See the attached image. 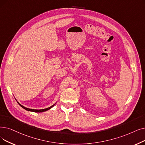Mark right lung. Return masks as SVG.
<instances>
[{
	"label": "right lung",
	"instance_id": "1",
	"mask_svg": "<svg viewBox=\"0 0 145 145\" xmlns=\"http://www.w3.org/2000/svg\"><path fill=\"white\" fill-rule=\"evenodd\" d=\"M18 104H19V105H20L21 107H22L24 109H25V110H27V111H33V112H44V111H47V110H48L49 109H50L51 108H52L53 106H54V105H52V106H50V107H48V108H45V109H42V110H33V109H30V108H26V107H25V106H24L23 105H21L20 103H18Z\"/></svg>",
	"mask_w": 145,
	"mask_h": 145
}]
</instances>
